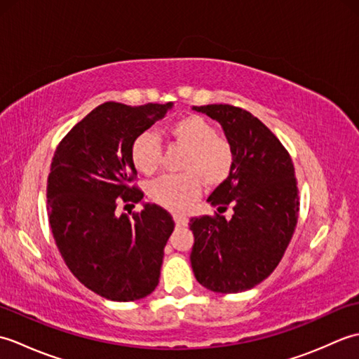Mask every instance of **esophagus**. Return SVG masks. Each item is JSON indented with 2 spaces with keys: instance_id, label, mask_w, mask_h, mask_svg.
I'll return each instance as SVG.
<instances>
[{
  "instance_id": "34e87169",
  "label": "esophagus",
  "mask_w": 359,
  "mask_h": 359,
  "mask_svg": "<svg viewBox=\"0 0 359 359\" xmlns=\"http://www.w3.org/2000/svg\"><path fill=\"white\" fill-rule=\"evenodd\" d=\"M174 220H175V225H177V226H187L188 225V217L185 215H179V212H175Z\"/></svg>"
}]
</instances>
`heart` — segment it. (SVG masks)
<instances>
[{
  "label": "heart",
  "mask_w": 359,
  "mask_h": 359,
  "mask_svg": "<svg viewBox=\"0 0 359 359\" xmlns=\"http://www.w3.org/2000/svg\"><path fill=\"white\" fill-rule=\"evenodd\" d=\"M170 140L187 148L182 160L184 174H168L152 180L148 185V196L168 210H185L201 193V179L207 185H219L230 175L234 156L233 148L216 128L201 116H185L175 120L166 129ZM162 157L158 135L144 131L133 142L131 158L142 174H152Z\"/></svg>",
  "instance_id": "b5f03b06"
}]
</instances>
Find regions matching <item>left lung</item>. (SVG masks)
Here are the masks:
<instances>
[{"label": "left lung", "instance_id": "1", "mask_svg": "<svg viewBox=\"0 0 359 359\" xmlns=\"http://www.w3.org/2000/svg\"><path fill=\"white\" fill-rule=\"evenodd\" d=\"M193 109L219 121L234 156L230 175L208 197L219 212L231 203V219L189 220L194 276L211 292H245L270 276L292 241L299 211L293 162L276 135L248 111L231 104Z\"/></svg>", "mask_w": 359, "mask_h": 359}]
</instances>
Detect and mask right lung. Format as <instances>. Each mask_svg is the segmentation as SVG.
<instances>
[{"label":"right lung","mask_w":359,"mask_h":359,"mask_svg":"<svg viewBox=\"0 0 359 359\" xmlns=\"http://www.w3.org/2000/svg\"><path fill=\"white\" fill-rule=\"evenodd\" d=\"M172 103L128 106L106 102L75 125L52 158L48 177L50 230L67 269L106 299L137 301L154 292L163 248L174 230L170 212L144 203L133 218L116 215L121 201L143 193L131 147L139 134L163 118Z\"/></svg>","instance_id":"1"}]
</instances>
